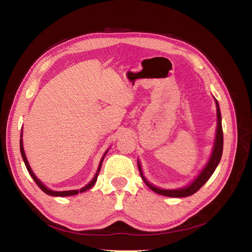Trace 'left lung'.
Here are the masks:
<instances>
[{
	"instance_id": "8db88e82",
	"label": "left lung",
	"mask_w": 252,
	"mask_h": 252,
	"mask_svg": "<svg viewBox=\"0 0 252 252\" xmlns=\"http://www.w3.org/2000/svg\"><path fill=\"white\" fill-rule=\"evenodd\" d=\"M216 104H217V114H218V128H217V135H216V143L215 146H213V151L211 158L209 159V162L206 165L205 168L203 169V171L197 175V178L190 184L188 187L182 188V189H174V190H165V189H159L157 188L155 186H152L150 183H148L146 181V179L144 178V175L142 173L141 170V165L140 163H138L139 165V170L141 172L142 178L144 180V182L146 183L147 186L154 190L155 192L162 194L165 196H171V197H184V196H189L192 195L193 193H195L197 190H199L206 182L209 180V178L212 175V173L215 172L217 166L220 163V159L222 158V154H223V128H222V117H220V107H219V103L216 100Z\"/></svg>"
}]
</instances>
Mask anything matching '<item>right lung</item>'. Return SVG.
<instances>
[{
  "label": "right lung",
  "mask_w": 252,
  "mask_h": 252,
  "mask_svg": "<svg viewBox=\"0 0 252 252\" xmlns=\"http://www.w3.org/2000/svg\"><path fill=\"white\" fill-rule=\"evenodd\" d=\"M21 138H22V135H21ZM20 149H21V155H22V158H23V159H24V163H25L26 168H27V170H28L29 174L32 175V178L33 179V181L36 183V185L41 188L42 191H44V192L46 193V194L52 195V196H68V195H74V194H78L79 192L81 193V192H84V191H86V190L90 189L91 187H93V186L95 184L96 179H97V175H98V172H100V169H101L102 162H103V159H104V157H103L102 161H101V163H100V166H98V169H97V172H96V174L94 175V178L93 179V181H91V182L89 183V184H88L87 186L83 187V188H82V189H80V190H69V191H52V190L48 189L47 187H45V186L42 184V182H41L40 180H37V178H36L35 175L33 174V172H32V168H30V166H29V164H28V161H27V158H26V156H25L24 148H23V142H22V139L20 140ZM106 154H107V151L105 152V155H106ZM105 155H104V156H105Z\"/></svg>",
  "instance_id": "right-lung-1"
}]
</instances>
